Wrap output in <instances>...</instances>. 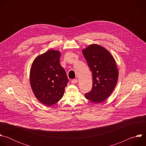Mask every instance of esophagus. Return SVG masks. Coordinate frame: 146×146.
<instances>
[{
	"label": "esophagus",
	"instance_id": "1",
	"mask_svg": "<svg viewBox=\"0 0 146 146\" xmlns=\"http://www.w3.org/2000/svg\"><path fill=\"white\" fill-rule=\"evenodd\" d=\"M72 83H73V84H77V82H78V80L77 79H73L72 80Z\"/></svg>",
	"mask_w": 146,
	"mask_h": 146
}]
</instances>
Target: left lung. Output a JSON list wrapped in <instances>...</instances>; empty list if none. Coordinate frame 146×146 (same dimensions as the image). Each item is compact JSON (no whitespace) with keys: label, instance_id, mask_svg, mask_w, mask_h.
Segmentation results:
<instances>
[{"label":"left lung","instance_id":"left-lung-1","mask_svg":"<svg viewBox=\"0 0 146 146\" xmlns=\"http://www.w3.org/2000/svg\"><path fill=\"white\" fill-rule=\"evenodd\" d=\"M92 74V88L85 97L99 103L108 99L118 81V70L115 60L110 52L96 44L90 45L82 51Z\"/></svg>","mask_w":146,"mask_h":146}]
</instances>
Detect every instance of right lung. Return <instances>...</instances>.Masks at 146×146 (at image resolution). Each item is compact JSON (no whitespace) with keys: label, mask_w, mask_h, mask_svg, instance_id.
I'll return each mask as SVG.
<instances>
[{"label":"right lung","mask_w":146,"mask_h":146,"mask_svg":"<svg viewBox=\"0 0 146 146\" xmlns=\"http://www.w3.org/2000/svg\"><path fill=\"white\" fill-rule=\"evenodd\" d=\"M60 52L50 50L37 56L30 70L32 91L41 103L51 106L64 96L69 82L64 69L60 65Z\"/></svg>","instance_id":"obj_1"}]
</instances>
